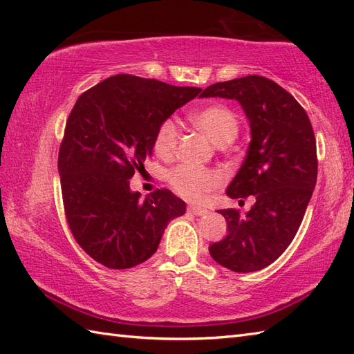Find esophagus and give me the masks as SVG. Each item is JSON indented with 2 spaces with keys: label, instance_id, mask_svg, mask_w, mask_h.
I'll return each instance as SVG.
<instances>
[{
  "label": "esophagus",
  "instance_id": "esophagus-1",
  "mask_svg": "<svg viewBox=\"0 0 354 354\" xmlns=\"http://www.w3.org/2000/svg\"><path fill=\"white\" fill-rule=\"evenodd\" d=\"M189 212L193 213L194 216H205L208 213V209L207 208H202L199 205H190L189 207Z\"/></svg>",
  "mask_w": 354,
  "mask_h": 354
}]
</instances>
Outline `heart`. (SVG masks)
<instances>
[{"mask_svg":"<svg viewBox=\"0 0 354 354\" xmlns=\"http://www.w3.org/2000/svg\"><path fill=\"white\" fill-rule=\"evenodd\" d=\"M193 123L204 132L213 145L223 147L236 140L239 133V120L234 112L223 104H213L193 115ZM179 138V127L173 118L164 120L155 135V152L170 156L175 152ZM169 183L183 198L199 201L207 193L217 189L222 176L217 171L183 164L169 173Z\"/></svg>","mask_w":354,"mask_h":354,"instance_id":"heart-1","label":"heart"}]
</instances>
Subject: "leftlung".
Here are the masks:
<instances>
[{"label":"left lung","mask_w":354,"mask_h":354,"mask_svg":"<svg viewBox=\"0 0 354 354\" xmlns=\"http://www.w3.org/2000/svg\"><path fill=\"white\" fill-rule=\"evenodd\" d=\"M199 97L237 100L250 123L245 161L227 194L254 196L255 204L245 214L219 209L228 234L209 246V254L234 272H254L286 251L309 205L318 175L310 120L286 89L263 76L219 82Z\"/></svg>","instance_id":"left-lung-1"}]
</instances>
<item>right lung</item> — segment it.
Wrapping results in <instances>:
<instances>
[{
	"instance_id": "right-lung-1",
	"label": "right lung",
	"mask_w": 354,
	"mask_h": 354,
	"mask_svg": "<svg viewBox=\"0 0 354 354\" xmlns=\"http://www.w3.org/2000/svg\"><path fill=\"white\" fill-rule=\"evenodd\" d=\"M201 88L117 74L82 94L65 127L57 170L66 222L89 257L127 269L152 257L185 202L170 190L140 199L129 179L152 155L158 127Z\"/></svg>"
}]
</instances>
